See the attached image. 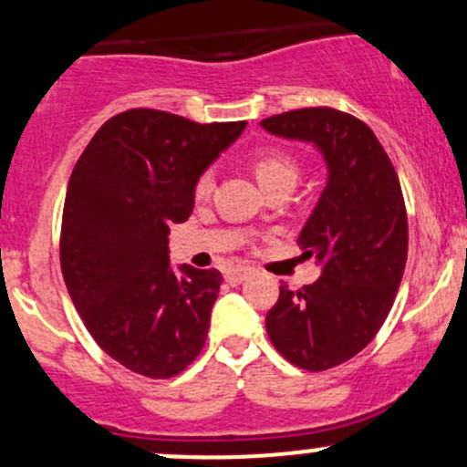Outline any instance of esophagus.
Returning a JSON list of instances; mask_svg holds the SVG:
<instances>
[{"label":"esophagus","instance_id":"obj_1","mask_svg":"<svg viewBox=\"0 0 467 467\" xmlns=\"http://www.w3.org/2000/svg\"><path fill=\"white\" fill-rule=\"evenodd\" d=\"M248 275H250V270H245V268H234V270H230V273H225L223 279L228 281L230 285H239V284H244L245 279H248Z\"/></svg>","mask_w":467,"mask_h":467}]
</instances>
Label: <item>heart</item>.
Masks as SVG:
<instances>
[{"instance_id": "heart-1", "label": "heart", "mask_w": 467, "mask_h": 467, "mask_svg": "<svg viewBox=\"0 0 467 467\" xmlns=\"http://www.w3.org/2000/svg\"><path fill=\"white\" fill-rule=\"evenodd\" d=\"M254 175H257V182L261 183L265 192L270 188H275L276 183L281 182H296V163L285 155V152L279 150H268V152H259L253 161ZM214 188V172L206 171L197 177L194 182V197L197 199H206Z\"/></svg>"}]
</instances>
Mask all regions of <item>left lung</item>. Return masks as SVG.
<instances>
[{
    "label": "left lung",
    "instance_id": "1",
    "mask_svg": "<svg viewBox=\"0 0 467 467\" xmlns=\"http://www.w3.org/2000/svg\"><path fill=\"white\" fill-rule=\"evenodd\" d=\"M261 128L319 150L326 188L301 228L304 257L321 276L279 299L265 315L276 350L296 368L321 372L361 352L392 308L408 259V217L390 157L375 132L335 109L268 117Z\"/></svg>",
    "mask_w": 467,
    "mask_h": 467
}]
</instances>
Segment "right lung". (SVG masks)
Returning <instances> with one entry per match:
<instances>
[{"mask_svg": "<svg viewBox=\"0 0 467 467\" xmlns=\"http://www.w3.org/2000/svg\"><path fill=\"white\" fill-rule=\"evenodd\" d=\"M244 130L135 109L106 121L75 163L61 273L92 339L137 375L175 377L206 343L222 273L172 268L168 233L191 217L197 177Z\"/></svg>", "mask_w": 467, "mask_h": 467, "instance_id": "1", "label": "right lung"}]
</instances>
